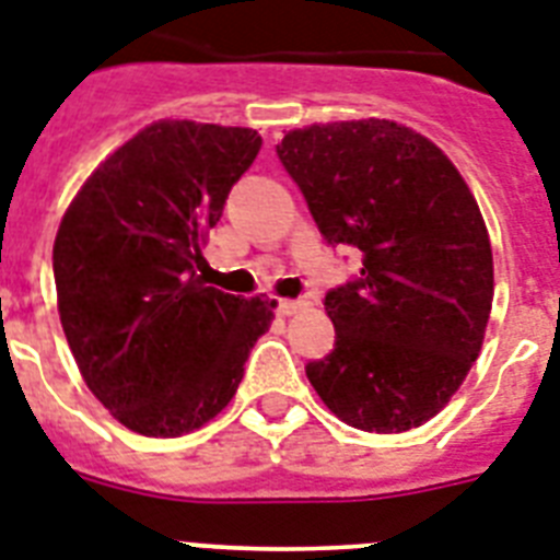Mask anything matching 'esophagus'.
Returning <instances> with one entry per match:
<instances>
[{"instance_id":"esophagus-1","label":"esophagus","mask_w":560,"mask_h":560,"mask_svg":"<svg viewBox=\"0 0 560 560\" xmlns=\"http://www.w3.org/2000/svg\"><path fill=\"white\" fill-rule=\"evenodd\" d=\"M304 307H307V302H304V299H279L281 316H293V313L304 311Z\"/></svg>"}]
</instances>
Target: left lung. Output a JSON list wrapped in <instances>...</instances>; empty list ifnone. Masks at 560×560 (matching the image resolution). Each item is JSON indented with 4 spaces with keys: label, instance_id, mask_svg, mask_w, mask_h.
<instances>
[{
    "label": "left lung",
    "instance_id": "left-lung-1",
    "mask_svg": "<svg viewBox=\"0 0 560 560\" xmlns=\"http://www.w3.org/2000/svg\"><path fill=\"white\" fill-rule=\"evenodd\" d=\"M276 152L322 235L362 249V276L325 295L336 348L307 380L353 429H417L457 394L492 313V244L469 184L420 131L376 117L293 129Z\"/></svg>",
    "mask_w": 560,
    "mask_h": 560
}]
</instances>
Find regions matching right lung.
<instances>
[{
	"label": "right lung",
	"mask_w": 560,
	"mask_h": 560,
	"mask_svg": "<svg viewBox=\"0 0 560 560\" xmlns=\"http://www.w3.org/2000/svg\"><path fill=\"white\" fill-rule=\"evenodd\" d=\"M261 149L244 126L154 120L85 177L54 238L59 322L126 429L180 438L235 397L276 302L198 276L226 195Z\"/></svg>",
	"instance_id": "right-lung-1"
}]
</instances>
